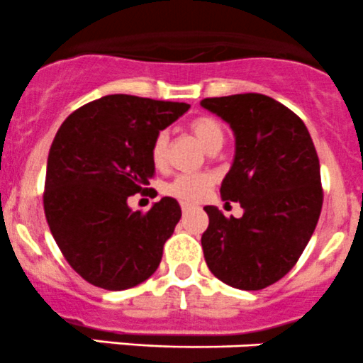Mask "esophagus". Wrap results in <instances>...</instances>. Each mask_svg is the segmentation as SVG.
<instances>
[{
	"mask_svg": "<svg viewBox=\"0 0 363 363\" xmlns=\"http://www.w3.org/2000/svg\"><path fill=\"white\" fill-rule=\"evenodd\" d=\"M195 203H189V202H181V209H182V213H186V211H189V209H195Z\"/></svg>",
	"mask_w": 363,
	"mask_h": 363,
	"instance_id": "esophagus-1",
	"label": "esophagus"
}]
</instances>
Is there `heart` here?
I'll return each instance as SVG.
<instances>
[{
	"label": "heart",
	"mask_w": 363,
	"mask_h": 363,
	"mask_svg": "<svg viewBox=\"0 0 363 363\" xmlns=\"http://www.w3.org/2000/svg\"><path fill=\"white\" fill-rule=\"evenodd\" d=\"M193 135L196 136L203 149L207 152H216L223 147L225 143V128L218 118L209 117V115H202V117L193 118L189 124ZM167 147H168V136L167 133H160L154 138L152 150V163L156 167H163L167 161ZM213 186V179L207 174H193V175H179L174 182H170L167 191L170 195L177 196L182 200H200L207 195L209 188Z\"/></svg>",
	"instance_id": "b5f03b06"
}]
</instances>
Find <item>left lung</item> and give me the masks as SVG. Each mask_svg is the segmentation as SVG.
Listing matches in <instances>:
<instances>
[{
	"label": "left lung",
	"mask_w": 363,
	"mask_h": 363,
	"mask_svg": "<svg viewBox=\"0 0 363 363\" xmlns=\"http://www.w3.org/2000/svg\"><path fill=\"white\" fill-rule=\"evenodd\" d=\"M230 125L234 161L221 200L239 202L241 218L206 206L202 248L211 273L227 286L259 291L287 275L303 253L323 207L319 157L300 117L262 94L203 99Z\"/></svg>",
	"instance_id": "8db88e82"
}]
</instances>
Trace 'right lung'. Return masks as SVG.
<instances>
[{
	"instance_id": "add662e5",
	"label": "right lung",
	"mask_w": 363,
	"mask_h": 363,
	"mask_svg": "<svg viewBox=\"0 0 363 363\" xmlns=\"http://www.w3.org/2000/svg\"><path fill=\"white\" fill-rule=\"evenodd\" d=\"M188 110L186 103L115 94L60 125L48 156L45 218L67 262L92 286L129 289L160 266L181 206L163 196L142 213L128 199L149 189L154 138Z\"/></svg>"
}]
</instances>
